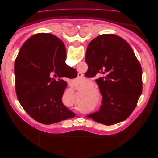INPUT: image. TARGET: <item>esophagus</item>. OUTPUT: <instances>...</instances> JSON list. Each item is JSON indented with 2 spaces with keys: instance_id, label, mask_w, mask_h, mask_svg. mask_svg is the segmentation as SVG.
<instances>
[{
  "instance_id": "34e87169",
  "label": "esophagus",
  "mask_w": 158,
  "mask_h": 158,
  "mask_svg": "<svg viewBox=\"0 0 158 158\" xmlns=\"http://www.w3.org/2000/svg\"><path fill=\"white\" fill-rule=\"evenodd\" d=\"M83 76H84V74H82V73H78V78H82V77H83Z\"/></svg>"
}]
</instances>
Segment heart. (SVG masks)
<instances>
[{
  "mask_svg": "<svg viewBox=\"0 0 158 158\" xmlns=\"http://www.w3.org/2000/svg\"><path fill=\"white\" fill-rule=\"evenodd\" d=\"M85 90H86V91H90V90H92V91H93V89H88V88H87V89H85Z\"/></svg>",
  "mask_w": 158,
  "mask_h": 158,
  "instance_id": "obj_1",
  "label": "heart"
}]
</instances>
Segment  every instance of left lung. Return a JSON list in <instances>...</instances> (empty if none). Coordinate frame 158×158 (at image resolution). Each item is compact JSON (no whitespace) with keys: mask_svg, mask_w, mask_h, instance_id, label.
<instances>
[{"mask_svg":"<svg viewBox=\"0 0 158 158\" xmlns=\"http://www.w3.org/2000/svg\"><path fill=\"white\" fill-rule=\"evenodd\" d=\"M85 62L95 75L107 73L96 80L103 96L102 106L88 117L105 125L126 120L142 91V68L130 45L116 35H99L89 44Z\"/></svg>","mask_w":158,"mask_h":158,"instance_id":"1","label":"left lung"}]
</instances>
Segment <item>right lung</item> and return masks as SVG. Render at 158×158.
<instances>
[{
    "label": "right lung",
    "instance_id": "right-lung-1",
    "mask_svg": "<svg viewBox=\"0 0 158 158\" xmlns=\"http://www.w3.org/2000/svg\"><path fill=\"white\" fill-rule=\"evenodd\" d=\"M66 57L63 41L51 33H40L25 41L14 63L19 102L34 120L44 125L76 115L62 102L67 83L60 78H71L76 72L66 64Z\"/></svg>",
    "mask_w": 158,
    "mask_h": 158
}]
</instances>
